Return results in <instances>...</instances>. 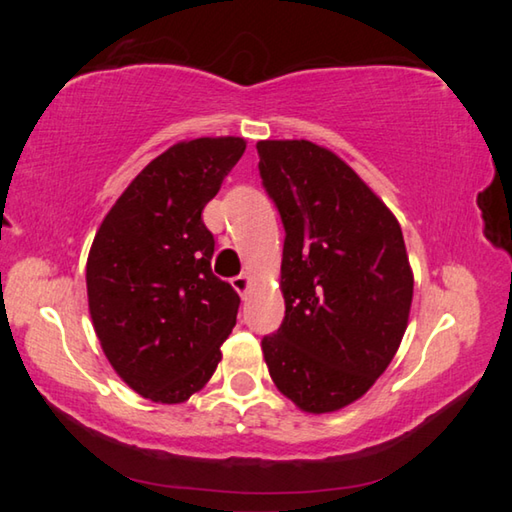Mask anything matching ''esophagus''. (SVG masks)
<instances>
[{
  "instance_id": "1",
  "label": "esophagus",
  "mask_w": 512,
  "mask_h": 512,
  "mask_svg": "<svg viewBox=\"0 0 512 512\" xmlns=\"http://www.w3.org/2000/svg\"><path fill=\"white\" fill-rule=\"evenodd\" d=\"M232 287H235L241 293V296H244V293L250 289V275L241 273L237 277H232Z\"/></svg>"
}]
</instances>
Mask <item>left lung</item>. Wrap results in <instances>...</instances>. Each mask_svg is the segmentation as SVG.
Masks as SVG:
<instances>
[{
	"label": "left lung",
	"instance_id": "8db88e82",
	"mask_svg": "<svg viewBox=\"0 0 512 512\" xmlns=\"http://www.w3.org/2000/svg\"><path fill=\"white\" fill-rule=\"evenodd\" d=\"M259 178L284 225L282 325L268 372L302 411L343 409L400 348L413 298L402 228L339 155L307 140L257 142Z\"/></svg>",
	"mask_w": 512,
	"mask_h": 512
}]
</instances>
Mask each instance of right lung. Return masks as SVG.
<instances>
[{"mask_svg": "<svg viewBox=\"0 0 512 512\" xmlns=\"http://www.w3.org/2000/svg\"><path fill=\"white\" fill-rule=\"evenodd\" d=\"M244 151L241 137L173 144L137 173L92 241L94 332L117 375L153 402L201 391L237 325L239 296L212 273L201 214Z\"/></svg>", "mask_w": 512, "mask_h": 512, "instance_id": "obj_1", "label": "right lung"}]
</instances>
